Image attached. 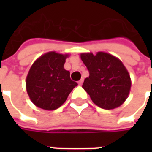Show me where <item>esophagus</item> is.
<instances>
[{"label":"esophagus","instance_id":"34e87169","mask_svg":"<svg viewBox=\"0 0 152 152\" xmlns=\"http://www.w3.org/2000/svg\"><path fill=\"white\" fill-rule=\"evenodd\" d=\"M83 82H84V79H81L80 80H79V82H78V84H79V85H82V84H83Z\"/></svg>","mask_w":152,"mask_h":152}]
</instances>
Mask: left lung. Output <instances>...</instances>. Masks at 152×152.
<instances>
[{
    "label": "left lung",
    "instance_id": "1",
    "mask_svg": "<svg viewBox=\"0 0 152 152\" xmlns=\"http://www.w3.org/2000/svg\"><path fill=\"white\" fill-rule=\"evenodd\" d=\"M90 76L83 88L99 107L111 110L120 107L129 96L131 79L128 70L118 58L106 52L80 55Z\"/></svg>",
    "mask_w": 152,
    "mask_h": 152
}]
</instances>
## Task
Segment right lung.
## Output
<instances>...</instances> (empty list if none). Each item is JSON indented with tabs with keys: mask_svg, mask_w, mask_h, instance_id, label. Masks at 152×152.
<instances>
[{
	"mask_svg": "<svg viewBox=\"0 0 152 152\" xmlns=\"http://www.w3.org/2000/svg\"><path fill=\"white\" fill-rule=\"evenodd\" d=\"M68 55L50 51L33 63L26 78V89L32 102L44 110H56L66 102L78 84L64 69Z\"/></svg>",
	"mask_w": 152,
	"mask_h": 152,
	"instance_id": "1",
	"label": "right lung"
}]
</instances>
